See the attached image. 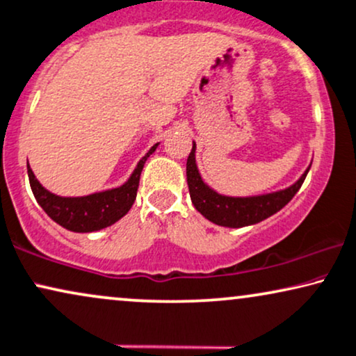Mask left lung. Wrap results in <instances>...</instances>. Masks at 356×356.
Segmentation results:
<instances>
[{
	"label": "left lung",
	"mask_w": 356,
	"mask_h": 356,
	"mask_svg": "<svg viewBox=\"0 0 356 356\" xmlns=\"http://www.w3.org/2000/svg\"><path fill=\"white\" fill-rule=\"evenodd\" d=\"M309 169L310 168L305 169V172L291 187L282 188V191L253 197L222 195L207 186L202 179L195 163V143H193L191 154L187 157L188 193H191L195 210L200 211L211 223L228 228L248 227V225L263 222L289 204L305 181Z\"/></svg>",
	"instance_id": "obj_1"
}]
</instances>
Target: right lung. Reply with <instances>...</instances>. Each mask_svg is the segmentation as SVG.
Returning <instances> with one entry per match:
<instances>
[{"instance_id": "1", "label": "right lung", "mask_w": 356, "mask_h": 356, "mask_svg": "<svg viewBox=\"0 0 356 356\" xmlns=\"http://www.w3.org/2000/svg\"><path fill=\"white\" fill-rule=\"evenodd\" d=\"M157 146H159V143L152 146L139 159L133 174L120 187L108 188V191L90 193V195L83 197H60L42 187V184L35 179L33 169L28 163L31 188H33L35 200L42 207V210L60 227L75 233L103 230V228L110 227V225L118 222L120 218H123L133 207L134 200H136L139 175H141L147 157L156 151Z\"/></svg>"}]
</instances>
